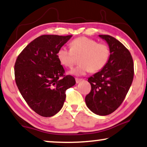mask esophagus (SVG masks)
<instances>
[{
  "instance_id": "34e87169",
  "label": "esophagus",
  "mask_w": 147,
  "mask_h": 147,
  "mask_svg": "<svg viewBox=\"0 0 147 147\" xmlns=\"http://www.w3.org/2000/svg\"><path fill=\"white\" fill-rule=\"evenodd\" d=\"M75 80H76V83H79V82H80V81H82V80H83V79H82V78H76Z\"/></svg>"
}]
</instances>
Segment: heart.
I'll return each instance as SVG.
<instances>
[{
  "instance_id": "obj_1",
  "label": "heart",
  "mask_w": 147,
  "mask_h": 147,
  "mask_svg": "<svg viewBox=\"0 0 147 147\" xmlns=\"http://www.w3.org/2000/svg\"><path fill=\"white\" fill-rule=\"evenodd\" d=\"M71 49L62 47L57 57L61 65L71 68L75 63V56H80L79 65L71 73L76 76L84 75L92 72L97 73L107 65L111 57V49L105 43H98L96 40L86 36L78 37L72 41Z\"/></svg>"
}]
</instances>
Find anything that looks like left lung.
I'll use <instances>...</instances> for the list:
<instances>
[{
	"label": "left lung",
	"instance_id": "8db88e82",
	"mask_svg": "<svg viewBox=\"0 0 147 147\" xmlns=\"http://www.w3.org/2000/svg\"><path fill=\"white\" fill-rule=\"evenodd\" d=\"M109 44L110 59L100 72L88 78L90 92L85 97L86 106L98 115H110L120 107L134 77L133 60L129 51L110 35H99Z\"/></svg>",
	"mask_w": 147,
	"mask_h": 147
}]
</instances>
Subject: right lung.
Listing matches in <instances>:
<instances>
[{
    "label": "right lung",
    "mask_w": 147,
    "mask_h": 147,
    "mask_svg": "<svg viewBox=\"0 0 147 147\" xmlns=\"http://www.w3.org/2000/svg\"><path fill=\"white\" fill-rule=\"evenodd\" d=\"M72 35L45 34L30 42L18 55L14 77L20 94L37 114L51 117L59 112L66 90L76 83L57 59V53Z\"/></svg>",
    "instance_id": "add662e5"
}]
</instances>
